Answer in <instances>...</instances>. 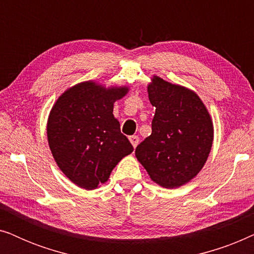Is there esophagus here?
Returning a JSON list of instances; mask_svg holds the SVG:
<instances>
[{
    "mask_svg": "<svg viewBox=\"0 0 254 254\" xmlns=\"http://www.w3.org/2000/svg\"><path fill=\"white\" fill-rule=\"evenodd\" d=\"M129 141H130V143L133 144V147L136 148L138 142H140V138H138V136H136V135H133V136H129Z\"/></svg>",
    "mask_w": 254,
    "mask_h": 254,
    "instance_id": "obj_1",
    "label": "esophagus"
}]
</instances>
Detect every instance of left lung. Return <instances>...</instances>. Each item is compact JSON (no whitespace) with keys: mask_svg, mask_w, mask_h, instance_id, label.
I'll use <instances>...</instances> for the list:
<instances>
[{"mask_svg":"<svg viewBox=\"0 0 254 254\" xmlns=\"http://www.w3.org/2000/svg\"><path fill=\"white\" fill-rule=\"evenodd\" d=\"M148 95L156 112L151 135L136 147L135 156L151 180L176 189L203 168L214 138L209 113L192 90L154 76Z\"/></svg>","mask_w":254,"mask_h":254,"instance_id":"left-lung-1","label":"left lung"}]
</instances>
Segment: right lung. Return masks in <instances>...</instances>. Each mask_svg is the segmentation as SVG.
I'll use <instances>...</instances> for the list:
<instances>
[{
	"label": "right lung",
	"mask_w": 254,
	"mask_h": 254,
	"mask_svg": "<svg viewBox=\"0 0 254 254\" xmlns=\"http://www.w3.org/2000/svg\"><path fill=\"white\" fill-rule=\"evenodd\" d=\"M127 86L104 88L89 81L59 97L47 121L52 155L62 172L81 189L95 190L134 148L113 116L114 102Z\"/></svg>",
	"instance_id": "add662e5"
}]
</instances>
